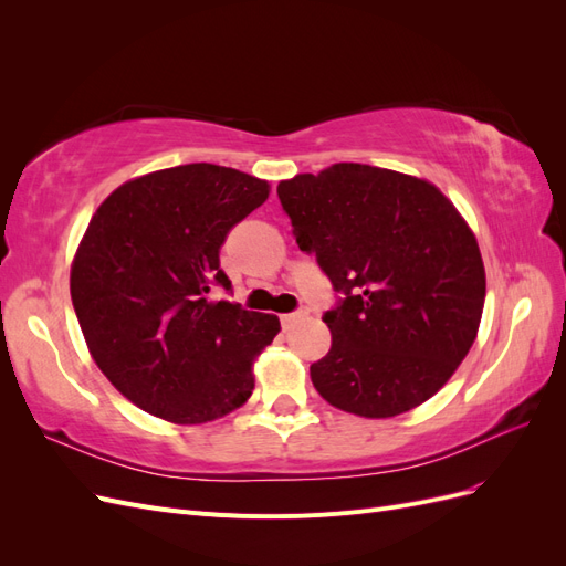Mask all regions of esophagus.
Instances as JSON below:
<instances>
[{"label":"esophagus","instance_id":"34e87169","mask_svg":"<svg viewBox=\"0 0 566 566\" xmlns=\"http://www.w3.org/2000/svg\"><path fill=\"white\" fill-rule=\"evenodd\" d=\"M306 316H310V310H300V312H293V314H283L281 323H283V328H293L297 321H302Z\"/></svg>","mask_w":566,"mask_h":566}]
</instances>
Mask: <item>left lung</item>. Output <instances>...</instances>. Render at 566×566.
I'll use <instances>...</instances> for the list:
<instances>
[{
	"label": "left lung",
	"instance_id": "left-lung-1",
	"mask_svg": "<svg viewBox=\"0 0 566 566\" xmlns=\"http://www.w3.org/2000/svg\"><path fill=\"white\" fill-rule=\"evenodd\" d=\"M297 245L345 297L325 312L333 345L312 364L331 406L394 418L451 380L474 345L486 273L468 221L434 184L337 163L279 184Z\"/></svg>",
	"mask_w": 566,
	"mask_h": 566
}]
</instances>
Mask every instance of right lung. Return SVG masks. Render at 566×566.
Wrapping results in <instances>:
<instances>
[{"label": "right lung", "mask_w": 566, "mask_h": 566, "mask_svg": "<svg viewBox=\"0 0 566 566\" xmlns=\"http://www.w3.org/2000/svg\"><path fill=\"white\" fill-rule=\"evenodd\" d=\"M264 179L210 163L158 169L98 205L71 266L90 354L146 413L202 424L241 408L281 321L210 300L231 287L219 248L269 198Z\"/></svg>", "instance_id": "right-lung-1"}]
</instances>
